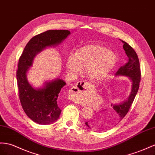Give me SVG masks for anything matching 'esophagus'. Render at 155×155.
<instances>
[{
  "mask_svg": "<svg viewBox=\"0 0 155 155\" xmlns=\"http://www.w3.org/2000/svg\"><path fill=\"white\" fill-rule=\"evenodd\" d=\"M89 85L85 82H78L77 85L71 89L69 96L73 100H77L78 97L88 89Z\"/></svg>",
  "mask_w": 155,
  "mask_h": 155,
  "instance_id": "1",
  "label": "esophagus"
}]
</instances>
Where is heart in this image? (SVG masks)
Segmentation results:
<instances>
[{"label":"heart","mask_w":155,"mask_h":155,"mask_svg":"<svg viewBox=\"0 0 155 155\" xmlns=\"http://www.w3.org/2000/svg\"><path fill=\"white\" fill-rule=\"evenodd\" d=\"M116 61L111 51L98 45H88L78 48L75 54H69L66 66L71 74H77L86 69L87 77L99 81L108 76Z\"/></svg>","instance_id":"b5f03b06"}]
</instances>
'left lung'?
I'll return each instance as SVG.
<instances>
[{
	"mask_svg": "<svg viewBox=\"0 0 155 155\" xmlns=\"http://www.w3.org/2000/svg\"><path fill=\"white\" fill-rule=\"evenodd\" d=\"M123 48L128 58V62L120 67L116 73V75L130 77L132 82V89L128 100L118 105H113V109L110 110H103L102 112L91 120L86 122V125L94 130L100 131L107 130L117 125L126 114L128 113L137 93L141 81V70L140 61L136 51L128 43L123 41Z\"/></svg>",
	"mask_w": 155,
	"mask_h": 155,
	"instance_id": "left-lung-1",
	"label": "left lung"
}]
</instances>
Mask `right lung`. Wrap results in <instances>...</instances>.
I'll list each match as a JSON object with an SVG mask.
<instances>
[{
  "label": "right lung",
  "instance_id": "obj_1",
  "mask_svg": "<svg viewBox=\"0 0 155 155\" xmlns=\"http://www.w3.org/2000/svg\"><path fill=\"white\" fill-rule=\"evenodd\" d=\"M70 33L68 30H48L38 34L27 44L19 59L16 78L19 100L27 117L37 124H49L58 120L61 112L58 94L66 83L58 79L35 89L27 81L26 73L35 55L46 47L61 43Z\"/></svg>",
  "mask_w": 155,
  "mask_h": 155
}]
</instances>
